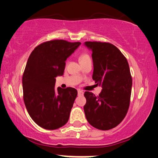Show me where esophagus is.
<instances>
[{
  "instance_id": "obj_1",
  "label": "esophagus",
  "mask_w": 158,
  "mask_h": 158,
  "mask_svg": "<svg viewBox=\"0 0 158 158\" xmlns=\"http://www.w3.org/2000/svg\"><path fill=\"white\" fill-rule=\"evenodd\" d=\"M78 94L80 95V96H81V95L84 94V92H83V91L79 89V90H78Z\"/></svg>"
}]
</instances>
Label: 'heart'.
<instances>
[{
  "label": "heart",
  "instance_id": "obj_1",
  "mask_svg": "<svg viewBox=\"0 0 158 158\" xmlns=\"http://www.w3.org/2000/svg\"><path fill=\"white\" fill-rule=\"evenodd\" d=\"M79 60L80 62L87 61V60H90V57L89 56L88 54H86V53H83V54H81V56H80Z\"/></svg>",
  "mask_w": 158,
  "mask_h": 158
}]
</instances>
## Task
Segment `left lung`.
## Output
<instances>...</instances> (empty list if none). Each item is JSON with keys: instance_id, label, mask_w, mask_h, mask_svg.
<instances>
[{"instance_id": "left-lung-1", "label": "left lung", "mask_w": 158, "mask_h": 158, "mask_svg": "<svg viewBox=\"0 0 158 158\" xmlns=\"http://www.w3.org/2000/svg\"><path fill=\"white\" fill-rule=\"evenodd\" d=\"M84 45L92 52V79L102 87L99 96L84 93L86 118L95 128L110 130L123 120L130 106L132 80L127 60L112 44L86 41Z\"/></svg>"}]
</instances>
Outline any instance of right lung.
Here are the masks:
<instances>
[{
  "label": "right lung",
  "mask_w": 158,
  "mask_h": 158,
  "mask_svg": "<svg viewBox=\"0 0 158 158\" xmlns=\"http://www.w3.org/2000/svg\"><path fill=\"white\" fill-rule=\"evenodd\" d=\"M80 44L52 40L36 46L28 57L22 78L23 100L30 117L42 128L56 130L69 120L77 90L55 89V78L64 74L66 60Z\"/></svg>",
  "instance_id": "right-lung-1"
}]
</instances>
